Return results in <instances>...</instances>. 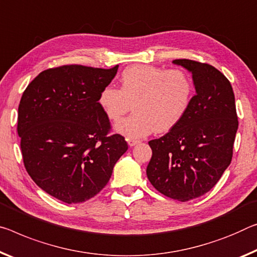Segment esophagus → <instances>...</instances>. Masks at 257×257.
Instances as JSON below:
<instances>
[{
  "label": "esophagus",
  "instance_id": "obj_1",
  "mask_svg": "<svg viewBox=\"0 0 257 257\" xmlns=\"http://www.w3.org/2000/svg\"><path fill=\"white\" fill-rule=\"evenodd\" d=\"M127 143H128V145L130 146V148H133V146H135V145H137L138 143H140V141H137V140H132V138H128V140H127Z\"/></svg>",
  "mask_w": 257,
  "mask_h": 257
}]
</instances>
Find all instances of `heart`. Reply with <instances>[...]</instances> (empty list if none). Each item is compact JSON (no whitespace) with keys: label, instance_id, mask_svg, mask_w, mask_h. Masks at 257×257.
<instances>
[{"label":"heart","instance_id":"b5f03b06","mask_svg":"<svg viewBox=\"0 0 257 257\" xmlns=\"http://www.w3.org/2000/svg\"><path fill=\"white\" fill-rule=\"evenodd\" d=\"M121 88L107 85L99 105L111 121H119L132 106L134 114L114 125V132L132 140L174 128L189 111L194 82L184 70L135 65L122 72Z\"/></svg>","mask_w":257,"mask_h":257}]
</instances>
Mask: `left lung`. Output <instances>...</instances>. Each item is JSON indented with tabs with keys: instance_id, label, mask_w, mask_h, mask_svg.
<instances>
[{
	"instance_id": "left-lung-1",
	"label": "left lung",
	"mask_w": 257,
	"mask_h": 257,
	"mask_svg": "<svg viewBox=\"0 0 257 257\" xmlns=\"http://www.w3.org/2000/svg\"><path fill=\"white\" fill-rule=\"evenodd\" d=\"M173 64L192 74L195 95L184 117L149 142L146 175L159 192L184 202L213 189L231 164L238 116L231 83L221 72L190 59Z\"/></svg>"
}]
</instances>
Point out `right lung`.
I'll return each instance as SVG.
<instances>
[{
    "mask_svg": "<svg viewBox=\"0 0 257 257\" xmlns=\"http://www.w3.org/2000/svg\"><path fill=\"white\" fill-rule=\"evenodd\" d=\"M115 67L81 65L50 68L27 85L18 107V135L27 173L44 192L66 203L100 192L128 150L109 121L99 95Z\"/></svg>",
    "mask_w": 257,
    "mask_h": 257,
    "instance_id": "obj_1",
    "label": "right lung"
}]
</instances>
